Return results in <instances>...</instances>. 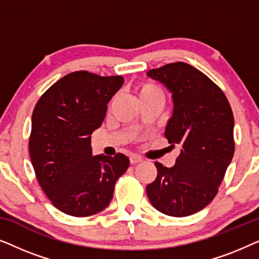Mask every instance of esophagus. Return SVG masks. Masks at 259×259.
<instances>
[{
	"label": "esophagus",
	"mask_w": 259,
	"mask_h": 259,
	"mask_svg": "<svg viewBox=\"0 0 259 259\" xmlns=\"http://www.w3.org/2000/svg\"><path fill=\"white\" fill-rule=\"evenodd\" d=\"M140 161H143V158L141 157H139V155H136V154H132L130 157V162L132 165H136V164H138V162H140Z\"/></svg>",
	"instance_id": "34e87169"
}]
</instances>
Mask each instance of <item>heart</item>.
Instances as JSON below:
<instances>
[{
    "label": "heart",
    "instance_id": "b5f03b06",
    "mask_svg": "<svg viewBox=\"0 0 259 259\" xmlns=\"http://www.w3.org/2000/svg\"><path fill=\"white\" fill-rule=\"evenodd\" d=\"M134 91L141 102L154 100V99H160V100L165 99L164 90L159 84L151 81H139L134 84Z\"/></svg>",
    "mask_w": 259,
    "mask_h": 259
}]
</instances>
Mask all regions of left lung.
Here are the masks:
<instances>
[{
	"instance_id": "obj_1",
	"label": "left lung",
	"mask_w": 259,
	"mask_h": 259,
	"mask_svg": "<svg viewBox=\"0 0 259 259\" xmlns=\"http://www.w3.org/2000/svg\"><path fill=\"white\" fill-rule=\"evenodd\" d=\"M147 75L172 92L175 109L165 137L172 146L182 145L175 166L154 162L158 175L147 197L161 213L186 217L218 193L235 153L233 113L224 92L189 63H168Z\"/></svg>"
}]
</instances>
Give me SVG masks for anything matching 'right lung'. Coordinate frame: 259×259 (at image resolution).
<instances>
[{
  "mask_svg": "<svg viewBox=\"0 0 259 259\" xmlns=\"http://www.w3.org/2000/svg\"><path fill=\"white\" fill-rule=\"evenodd\" d=\"M123 77L87 70L67 74L48 88L31 116L29 154L46 196L63 213L88 217L111 203L115 182L130 159L92 155L91 134L104 121L107 104Z\"/></svg>",
  "mask_w": 259,
  "mask_h": 259,
  "instance_id": "1",
  "label": "right lung"
}]
</instances>
